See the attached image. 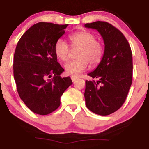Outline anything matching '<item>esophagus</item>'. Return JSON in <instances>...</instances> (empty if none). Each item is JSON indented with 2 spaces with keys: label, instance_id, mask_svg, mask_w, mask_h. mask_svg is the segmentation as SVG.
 I'll return each mask as SVG.
<instances>
[{
  "label": "esophagus",
  "instance_id": "esophagus-1",
  "mask_svg": "<svg viewBox=\"0 0 149 149\" xmlns=\"http://www.w3.org/2000/svg\"><path fill=\"white\" fill-rule=\"evenodd\" d=\"M71 79H72V82H74V81H76V79H77V77H73V76H72V77H71Z\"/></svg>",
  "mask_w": 149,
  "mask_h": 149
}]
</instances>
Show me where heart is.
<instances>
[{
  "mask_svg": "<svg viewBox=\"0 0 149 149\" xmlns=\"http://www.w3.org/2000/svg\"><path fill=\"white\" fill-rule=\"evenodd\" d=\"M71 47L79 48L77 54L78 59L70 61L64 66L66 74L77 76L88 66H95L100 64L104 54L102 44L96 40L93 33L87 30L76 32L69 35ZM70 47L64 40L59 38L55 43L54 53L57 58L65 62L68 59Z\"/></svg>",
  "mask_w": 149,
  "mask_h": 149,
  "instance_id": "1",
  "label": "heart"
}]
</instances>
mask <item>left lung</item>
Here are the masks:
<instances>
[{"mask_svg":"<svg viewBox=\"0 0 149 149\" xmlns=\"http://www.w3.org/2000/svg\"><path fill=\"white\" fill-rule=\"evenodd\" d=\"M85 27L97 30L105 45L101 62L88 74L97 81H85V104L95 114L109 115L123 104L131 87L132 50L123 33L108 22L85 24Z\"/></svg>","mask_w":149,"mask_h":149,"instance_id":"8db88e82","label":"left lung"}]
</instances>
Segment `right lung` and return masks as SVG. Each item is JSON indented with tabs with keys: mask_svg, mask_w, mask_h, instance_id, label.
Segmentation results:
<instances>
[{
	"mask_svg": "<svg viewBox=\"0 0 149 149\" xmlns=\"http://www.w3.org/2000/svg\"><path fill=\"white\" fill-rule=\"evenodd\" d=\"M67 26L39 22L22 36L16 46L13 76L17 92L28 109L38 115L56 111L63 93L72 83L70 77H60L64 70L54 53L55 43Z\"/></svg>",
	"mask_w": 149,
	"mask_h": 149,
	"instance_id": "add662e5",
	"label": "right lung"
}]
</instances>
